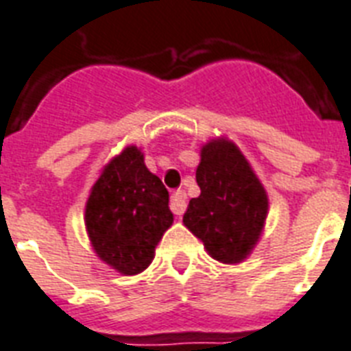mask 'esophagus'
Returning a JSON list of instances; mask_svg holds the SVG:
<instances>
[{"mask_svg": "<svg viewBox=\"0 0 351 351\" xmlns=\"http://www.w3.org/2000/svg\"><path fill=\"white\" fill-rule=\"evenodd\" d=\"M186 208H187L186 191H182V189H176V191L171 195V211L180 217V215H184Z\"/></svg>", "mask_w": 351, "mask_h": 351, "instance_id": "obj_1", "label": "esophagus"}]
</instances>
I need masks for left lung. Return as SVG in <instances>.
Instances as JSON below:
<instances>
[{
  "label": "left lung",
  "mask_w": 351,
  "mask_h": 351,
  "mask_svg": "<svg viewBox=\"0 0 351 351\" xmlns=\"http://www.w3.org/2000/svg\"><path fill=\"white\" fill-rule=\"evenodd\" d=\"M197 184L200 195L189 200L184 224L215 261L242 262L266 222V189L240 149L226 138L202 145Z\"/></svg>",
  "instance_id": "obj_1"
}]
</instances>
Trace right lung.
<instances>
[{
	"label": "right lung",
	"mask_w": 351,
	"mask_h": 351,
	"mask_svg": "<svg viewBox=\"0 0 351 351\" xmlns=\"http://www.w3.org/2000/svg\"><path fill=\"white\" fill-rule=\"evenodd\" d=\"M173 224L169 193L127 145L104 167L85 206V228L96 255L121 275L142 273Z\"/></svg>",
	"instance_id": "obj_1"
}]
</instances>
